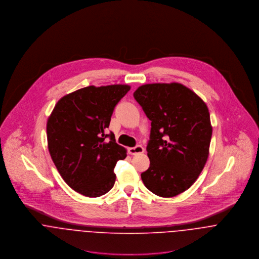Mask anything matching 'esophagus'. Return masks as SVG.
Masks as SVG:
<instances>
[{"label": "esophagus", "mask_w": 259, "mask_h": 259, "mask_svg": "<svg viewBox=\"0 0 259 259\" xmlns=\"http://www.w3.org/2000/svg\"><path fill=\"white\" fill-rule=\"evenodd\" d=\"M145 151V148H143L142 146H137L135 148H128V153L132 155H136L139 153H143Z\"/></svg>", "instance_id": "esophagus-1"}]
</instances>
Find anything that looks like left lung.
I'll return each mask as SVG.
<instances>
[{
    "label": "left lung",
    "instance_id": "obj_1",
    "mask_svg": "<svg viewBox=\"0 0 259 259\" xmlns=\"http://www.w3.org/2000/svg\"><path fill=\"white\" fill-rule=\"evenodd\" d=\"M134 97L151 120L150 164L142 180L158 196H176L195 183L208 158L212 135L208 108L180 82L143 84Z\"/></svg>",
    "mask_w": 259,
    "mask_h": 259
}]
</instances>
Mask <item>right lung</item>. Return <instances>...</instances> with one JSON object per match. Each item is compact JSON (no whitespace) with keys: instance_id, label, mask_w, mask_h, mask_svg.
Instances as JSON below:
<instances>
[{"instance_id":"add662e5","label":"right lung","mask_w":259,"mask_h":259,"mask_svg":"<svg viewBox=\"0 0 259 259\" xmlns=\"http://www.w3.org/2000/svg\"><path fill=\"white\" fill-rule=\"evenodd\" d=\"M130 90L128 84L79 89L60 99L48 118L51 157L65 183L84 196L107 193L115 182L116 161L126 156L114 135L105 132L114 107Z\"/></svg>"}]
</instances>
